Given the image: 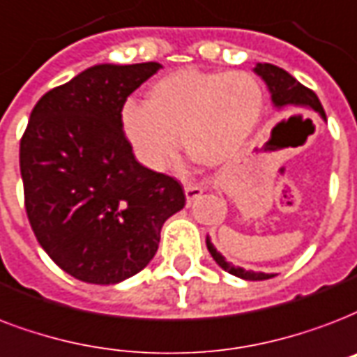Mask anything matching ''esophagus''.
Returning <instances> with one entry per match:
<instances>
[{
    "mask_svg": "<svg viewBox=\"0 0 357 357\" xmlns=\"http://www.w3.org/2000/svg\"><path fill=\"white\" fill-rule=\"evenodd\" d=\"M204 189L200 187V185H185V197H187V204H192L197 198L202 197Z\"/></svg>",
    "mask_w": 357,
    "mask_h": 357,
    "instance_id": "obj_1",
    "label": "esophagus"
}]
</instances>
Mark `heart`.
I'll use <instances>...</instances> for the list:
<instances>
[{"mask_svg": "<svg viewBox=\"0 0 357 357\" xmlns=\"http://www.w3.org/2000/svg\"><path fill=\"white\" fill-rule=\"evenodd\" d=\"M264 112V91L249 73L181 69L148 89V102H127L121 125L138 159L162 170L181 146L204 167H221L247 146Z\"/></svg>", "mask_w": 357, "mask_h": 357, "instance_id": "b5f03b06", "label": "heart"}]
</instances>
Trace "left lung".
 Wrapping results in <instances>:
<instances>
[{"label": "left lung", "instance_id": "left-lung-1", "mask_svg": "<svg viewBox=\"0 0 357 357\" xmlns=\"http://www.w3.org/2000/svg\"><path fill=\"white\" fill-rule=\"evenodd\" d=\"M255 73L258 76H262V80L268 84L269 93H271V100L277 108H288V110H296V108H311L314 112H318L326 119V112H324L322 102L318 100L317 93L312 89L305 88L303 84H299L292 75H288L287 70L277 67V65L271 63H258L255 67ZM208 243V251L211 252V257L219 266H221L225 271L232 273L236 277H241V279H247V281H266V279H271V273H260V271H247L243 268H236L230 262H227V258L222 257L221 252L217 251L213 247V243L209 241V238L206 239Z\"/></svg>", "mask_w": 357, "mask_h": 357}]
</instances>
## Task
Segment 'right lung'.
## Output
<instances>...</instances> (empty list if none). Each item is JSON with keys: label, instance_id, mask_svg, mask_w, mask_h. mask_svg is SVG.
I'll return each instance as SVG.
<instances>
[{"label": "right lung", "instance_id": "obj_1", "mask_svg": "<svg viewBox=\"0 0 357 357\" xmlns=\"http://www.w3.org/2000/svg\"><path fill=\"white\" fill-rule=\"evenodd\" d=\"M159 63L95 65L50 89L20 140L29 225L46 255L78 281L116 284L159 249L185 206L183 187L135 159L121 125L127 97Z\"/></svg>", "mask_w": 357, "mask_h": 357}]
</instances>
